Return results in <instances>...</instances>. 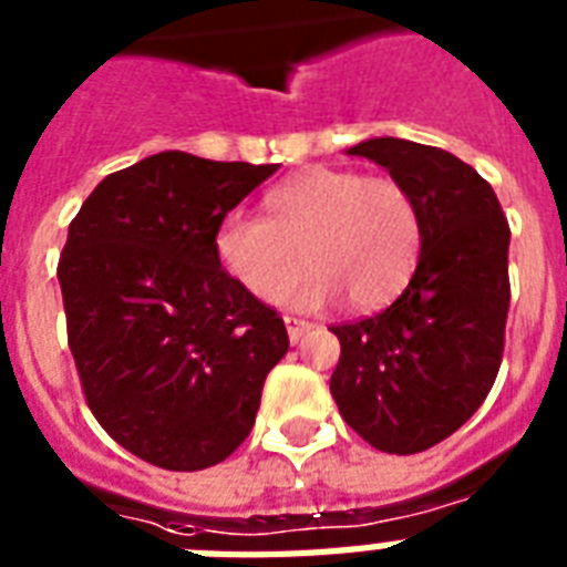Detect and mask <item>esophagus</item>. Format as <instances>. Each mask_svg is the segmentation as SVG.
I'll list each match as a JSON object with an SVG mask.
<instances>
[{
    "instance_id": "1",
    "label": "esophagus",
    "mask_w": 567,
    "mask_h": 567,
    "mask_svg": "<svg viewBox=\"0 0 567 567\" xmlns=\"http://www.w3.org/2000/svg\"><path fill=\"white\" fill-rule=\"evenodd\" d=\"M285 329H288V338H291V344H297V341H300V338L309 332L311 323H309V320L291 318V315H288V318H285Z\"/></svg>"
}]
</instances>
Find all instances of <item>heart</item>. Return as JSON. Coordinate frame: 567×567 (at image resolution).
<instances>
[{"instance_id": "b5f03b06", "label": "heart", "mask_w": 567, "mask_h": 567, "mask_svg": "<svg viewBox=\"0 0 567 567\" xmlns=\"http://www.w3.org/2000/svg\"><path fill=\"white\" fill-rule=\"evenodd\" d=\"M265 217L231 212L214 235L223 267L265 302L285 300L306 274L302 306L344 297L353 309H379L403 291L421 256V208L394 176L311 167L276 185Z\"/></svg>"}]
</instances>
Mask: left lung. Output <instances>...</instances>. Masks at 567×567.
Instances as JSON below:
<instances>
[{
	"label": "left lung",
	"mask_w": 567,
	"mask_h": 567,
	"mask_svg": "<svg viewBox=\"0 0 567 567\" xmlns=\"http://www.w3.org/2000/svg\"><path fill=\"white\" fill-rule=\"evenodd\" d=\"M350 155L382 164L421 208V256L388 309L332 332L338 412L382 453H421L483 405L503 362L509 223L492 185L456 155L371 137Z\"/></svg>",
	"instance_id": "obj_1"
}]
</instances>
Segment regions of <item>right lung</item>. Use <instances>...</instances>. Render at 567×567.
<instances>
[{"label": "right lung", "instance_id": "1", "mask_svg": "<svg viewBox=\"0 0 567 567\" xmlns=\"http://www.w3.org/2000/svg\"><path fill=\"white\" fill-rule=\"evenodd\" d=\"M279 164L150 155L105 176L70 223L58 282L84 400L164 471L231 456L288 353L276 309L220 267L214 235Z\"/></svg>", "mask_w": 567, "mask_h": 567}]
</instances>
